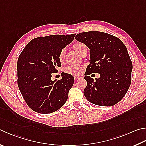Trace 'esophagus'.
Segmentation results:
<instances>
[{"instance_id":"obj_1","label":"esophagus","mask_w":146,"mask_h":146,"mask_svg":"<svg viewBox=\"0 0 146 146\" xmlns=\"http://www.w3.org/2000/svg\"><path fill=\"white\" fill-rule=\"evenodd\" d=\"M79 78H80V76H76V75L74 76V79H75V80H77V79H78Z\"/></svg>"}]
</instances>
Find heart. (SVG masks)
I'll return each mask as SVG.
<instances>
[{"label":"heart","instance_id":"obj_1","mask_svg":"<svg viewBox=\"0 0 146 146\" xmlns=\"http://www.w3.org/2000/svg\"><path fill=\"white\" fill-rule=\"evenodd\" d=\"M73 47V48L81 55H82V54H83V52L85 51V50H87V47L86 44L83 43H80V42H78V43H76L75 44H74ZM64 55H65V50L64 49L60 50V52L59 54V59L62 61V60L64 59ZM82 67H80V66H68V67L65 69L66 73L70 74V75H79V74H80L82 73Z\"/></svg>","mask_w":146,"mask_h":146}]
</instances>
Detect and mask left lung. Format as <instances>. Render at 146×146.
Instances as JSON below:
<instances>
[{
    "label": "left lung",
    "instance_id": "left-lung-1",
    "mask_svg": "<svg viewBox=\"0 0 146 146\" xmlns=\"http://www.w3.org/2000/svg\"><path fill=\"white\" fill-rule=\"evenodd\" d=\"M75 39L90 50L87 75L100 74L96 81L84 76L87 83L85 97L97 105H114L123 99L131 84L133 66L126 46L119 38L103 32L79 33Z\"/></svg>",
    "mask_w": 146,
    "mask_h": 146
}]
</instances>
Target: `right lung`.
Returning <instances> with one entry per match:
<instances>
[{
	"mask_svg": "<svg viewBox=\"0 0 146 146\" xmlns=\"http://www.w3.org/2000/svg\"><path fill=\"white\" fill-rule=\"evenodd\" d=\"M76 34L36 38L26 45L18 59V86L32 110L50 113L59 110L68 100L74 83L73 75L63 73L59 80H52V73L60 67V50L73 41Z\"/></svg>",
	"mask_w": 146,
	"mask_h": 146,
	"instance_id": "right-lung-1",
	"label": "right lung"
}]
</instances>
